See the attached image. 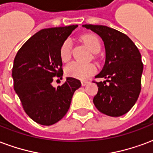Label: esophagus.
Instances as JSON below:
<instances>
[{
    "label": "esophagus",
    "mask_w": 153,
    "mask_h": 153,
    "mask_svg": "<svg viewBox=\"0 0 153 153\" xmlns=\"http://www.w3.org/2000/svg\"><path fill=\"white\" fill-rule=\"evenodd\" d=\"M90 83V81H85V80H82L81 81V85H82V86H85V85H86L87 84Z\"/></svg>",
    "instance_id": "34e87169"
}]
</instances>
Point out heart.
<instances>
[{
  "instance_id": "b5f03b06",
  "label": "heart",
  "mask_w": 153,
  "mask_h": 153,
  "mask_svg": "<svg viewBox=\"0 0 153 153\" xmlns=\"http://www.w3.org/2000/svg\"><path fill=\"white\" fill-rule=\"evenodd\" d=\"M84 43L93 53H98L101 49V43L99 37L94 35H87L83 37ZM72 56V41L70 39L64 41L60 48V57L63 61H68ZM96 71L95 66L92 63H82L73 61L66 66L67 75L76 79H86L93 75Z\"/></svg>"
}]
</instances>
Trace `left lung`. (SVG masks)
Listing matches in <instances>:
<instances>
[{
	"label": "left lung",
	"mask_w": 153,
	"mask_h": 153,
	"mask_svg": "<svg viewBox=\"0 0 153 153\" xmlns=\"http://www.w3.org/2000/svg\"><path fill=\"white\" fill-rule=\"evenodd\" d=\"M83 27L100 36L105 46V63L95 77L107 80L96 82L99 89L94 103L100 112L110 117L126 114L134 105L141 90L143 64L139 49L117 30L102 25Z\"/></svg>",
	"instance_id": "obj_1"
}]
</instances>
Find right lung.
<instances>
[{"label": "right lung", "mask_w": 153, "mask_h": 153, "mask_svg": "<svg viewBox=\"0 0 153 153\" xmlns=\"http://www.w3.org/2000/svg\"><path fill=\"white\" fill-rule=\"evenodd\" d=\"M77 25L45 28L23 44L14 58L12 69L14 90L24 111L43 126L60 121L68 111L73 94L81 81L67 77L64 84L52 85L53 76L62 78L60 48Z\"/></svg>", "instance_id": "obj_1"}]
</instances>
